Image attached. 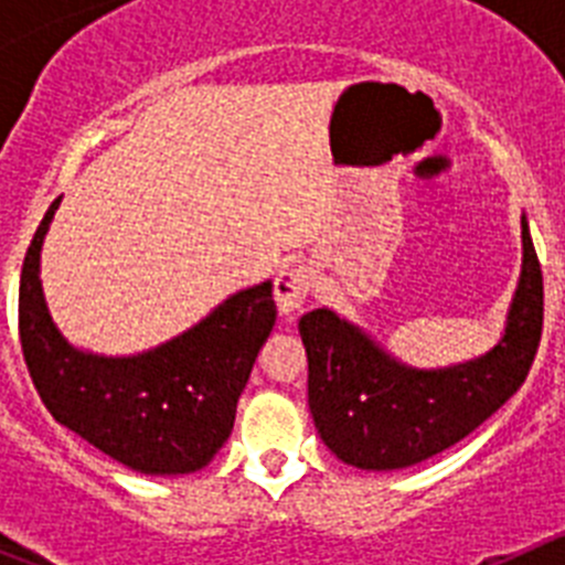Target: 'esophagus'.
Listing matches in <instances>:
<instances>
[{"instance_id":"esophagus-1","label":"esophagus","mask_w":565,"mask_h":565,"mask_svg":"<svg viewBox=\"0 0 565 565\" xmlns=\"http://www.w3.org/2000/svg\"><path fill=\"white\" fill-rule=\"evenodd\" d=\"M313 286V271L308 266L297 268H282L274 279V299L282 317H294L302 308L308 291Z\"/></svg>"}]
</instances>
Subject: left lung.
I'll return each mask as SVG.
<instances>
[{"instance_id":"1","label":"left lung","mask_w":565,"mask_h":565,"mask_svg":"<svg viewBox=\"0 0 565 565\" xmlns=\"http://www.w3.org/2000/svg\"><path fill=\"white\" fill-rule=\"evenodd\" d=\"M523 263L495 348L450 367H413L331 308L299 319L308 356V407L319 438L359 469H404L438 456L515 396L543 331V274L526 214Z\"/></svg>"}]
</instances>
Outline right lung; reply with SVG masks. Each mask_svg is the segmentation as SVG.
Returning a JSON list of instances; mask_svg holds the SVG:
<instances>
[{"instance_id":"obj_1","label":"right lung","mask_w":565,"mask_h":565,"mask_svg":"<svg viewBox=\"0 0 565 565\" xmlns=\"http://www.w3.org/2000/svg\"><path fill=\"white\" fill-rule=\"evenodd\" d=\"M62 198L44 214L19 279V337L50 416L141 476H186L228 441L277 306L271 279L223 299L209 317L158 348L104 356L70 342L42 291V246Z\"/></svg>"}]
</instances>
